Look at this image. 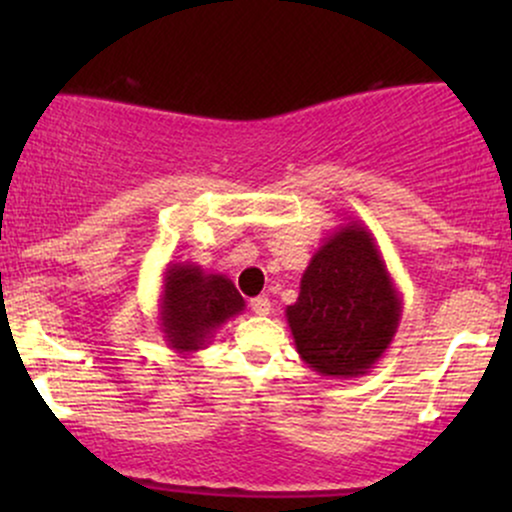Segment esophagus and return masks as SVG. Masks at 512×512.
<instances>
[{"label":"esophagus","instance_id":"34e87169","mask_svg":"<svg viewBox=\"0 0 512 512\" xmlns=\"http://www.w3.org/2000/svg\"><path fill=\"white\" fill-rule=\"evenodd\" d=\"M250 310L255 315H269V310H272V303H269V298H264V296H257V298H252L250 301Z\"/></svg>","mask_w":512,"mask_h":512}]
</instances>
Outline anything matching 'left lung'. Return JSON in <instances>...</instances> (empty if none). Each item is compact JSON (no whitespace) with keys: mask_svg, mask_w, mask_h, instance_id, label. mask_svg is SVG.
<instances>
[{"mask_svg":"<svg viewBox=\"0 0 512 512\" xmlns=\"http://www.w3.org/2000/svg\"><path fill=\"white\" fill-rule=\"evenodd\" d=\"M402 320V296L363 223H342L322 240L301 276L286 322L301 361L325 378L366 375Z\"/></svg>","mask_w":512,"mask_h":512,"instance_id":"8db88e82","label":"left lung"}]
</instances>
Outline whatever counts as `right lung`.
Here are the masks:
<instances>
[{"label": "right lung", "instance_id": "1", "mask_svg": "<svg viewBox=\"0 0 512 512\" xmlns=\"http://www.w3.org/2000/svg\"><path fill=\"white\" fill-rule=\"evenodd\" d=\"M158 298V325L163 339L178 354L207 349L216 330L245 310L233 281L204 272L195 262H170Z\"/></svg>", "mask_w": 512, "mask_h": 512}]
</instances>
